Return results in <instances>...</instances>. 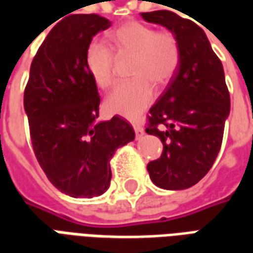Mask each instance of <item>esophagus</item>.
<instances>
[{
  "mask_svg": "<svg viewBox=\"0 0 253 253\" xmlns=\"http://www.w3.org/2000/svg\"><path fill=\"white\" fill-rule=\"evenodd\" d=\"M132 127H134V131H135V135H137V138H141L145 134V131H143V127L139 125V123H134L132 125Z\"/></svg>",
  "mask_w": 253,
  "mask_h": 253,
  "instance_id": "34e87169",
  "label": "esophagus"
}]
</instances>
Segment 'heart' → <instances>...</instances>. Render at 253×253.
Masks as SVG:
<instances>
[{"label": "heart", "mask_w": 253, "mask_h": 253, "mask_svg": "<svg viewBox=\"0 0 253 253\" xmlns=\"http://www.w3.org/2000/svg\"><path fill=\"white\" fill-rule=\"evenodd\" d=\"M110 41L118 57H131L128 76L132 80L114 88L105 97V110L134 119L152 104L153 85L163 88L175 77L181 59L180 43L169 31H156L138 21L116 28ZM112 50L99 41L90 42L85 50L86 70L101 89L111 86L114 81Z\"/></svg>", "instance_id": "obj_1"}]
</instances>
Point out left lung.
Wrapping results in <instances>:
<instances>
[{
  "instance_id": "8db88e82",
  "label": "left lung",
  "mask_w": 253,
  "mask_h": 253,
  "mask_svg": "<svg viewBox=\"0 0 253 253\" xmlns=\"http://www.w3.org/2000/svg\"><path fill=\"white\" fill-rule=\"evenodd\" d=\"M177 38L181 59L175 77L149 111L146 132L163 142V154L148 172L164 190H186L210 170L221 149L230 96L219 58L205 31L169 10L141 13Z\"/></svg>"
}]
</instances>
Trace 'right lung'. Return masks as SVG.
<instances>
[{"label":"right lung","instance_id":"obj_1","mask_svg":"<svg viewBox=\"0 0 253 253\" xmlns=\"http://www.w3.org/2000/svg\"><path fill=\"white\" fill-rule=\"evenodd\" d=\"M110 27L99 14H72L59 21L36 52L24 90L36 159L48 180L73 198L104 194L111 157L135 138L121 116L96 122L100 97L85 66V50Z\"/></svg>","mask_w":253,"mask_h":253}]
</instances>
